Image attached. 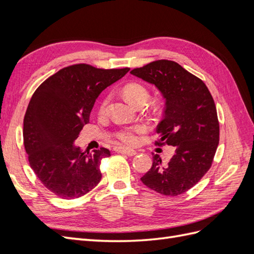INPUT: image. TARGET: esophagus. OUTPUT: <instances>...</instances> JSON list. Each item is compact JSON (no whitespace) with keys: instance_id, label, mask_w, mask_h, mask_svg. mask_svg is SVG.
Wrapping results in <instances>:
<instances>
[{"instance_id":"34e87169","label":"esophagus","mask_w":254,"mask_h":254,"mask_svg":"<svg viewBox=\"0 0 254 254\" xmlns=\"http://www.w3.org/2000/svg\"><path fill=\"white\" fill-rule=\"evenodd\" d=\"M115 151H118L120 153H125V155L129 156V157H132L136 155V150L133 149H128V148H124V147H117L115 148Z\"/></svg>"}]
</instances>
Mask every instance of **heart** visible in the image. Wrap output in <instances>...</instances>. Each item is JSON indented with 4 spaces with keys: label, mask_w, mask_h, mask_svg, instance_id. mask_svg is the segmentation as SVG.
<instances>
[{
    "label": "heart",
    "mask_w": 254,
    "mask_h": 254,
    "mask_svg": "<svg viewBox=\"0 0 254 254\" xmlns=\"http://www.w3.org/2000/svg\"><path fill=\"white\" fill-rule=\"evenodd\" d=\"M124 94L127 97L130 103L134 104L135 106L141 103L146 102L148 98V91L143 84L132 82L129 83L124 88ZM110 101V97H106L99 107V112L104 113L107 110V106H108ZM146 131V127L144 125H135L130 127H124L115 132L117 139L120 140L122 143L128 146H133L139 142V134Z\"/></svg>",
    "instance_id": "heart-1"
}]
</instances>
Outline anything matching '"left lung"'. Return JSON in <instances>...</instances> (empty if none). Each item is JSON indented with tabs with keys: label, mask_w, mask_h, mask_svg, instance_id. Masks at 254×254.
Masks as SVG:
<instances>
[{
	"label": "left lung",
	"mask_w": 254,
	"mask_h": 254,
	"mask_svg": "<svg viewBox=\"0 0 254 254\" xmlns=\"http://www.w3.org/2000/svg\"><path fill=\"white\" fill-rule=\"evenodd\" d=\"M130 73L162 94L165 108L156 144L176 148L167 163L153 155L152 166L141 180L165 196L183 194L210 170L217 149L219 123L214 99L201 79L175 61L157 60Z\"/></svg>",
	"instance_id": "8db88e82"
}]
</instances>
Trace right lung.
Wrapping results in <instances>:
<instances>
[{"label": "right lung", "instance_id": "add662e5", "mask_svg": "<svg viewBox=\"0 0 254 254\" xmlns=\"http://www.w3.org/2000/svg\"><path fill=\"white\" fill-rule=\"evenodd\" d=\"M125 68H96L74 64L43 81L30 98L23 123L29 165L43 186L64 199L86 195L102 179V147L82 152L74 144L98 95L128 73Z\"/></svg>", "mask_w": 254, "mask_h": 254}]
</instances>
